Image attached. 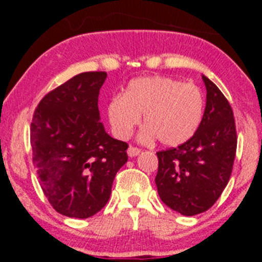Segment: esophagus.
I'll use <instances>...</instances> for the list:
<instances>
[{
  "mask_svg": "<svg viewBox=\"0 0 262 262\" xmlns=\"http://www.w3.org/2000/svg\"><path fill=\"white\" fill-rule=\"evenodd\" d=\"M140 148H136V147H133V145H129L128 149H127V154H128L129 157H135L138 156L139 154H140Z\"/></svg>",
  "mask_w": 262,
  "mask_h": 262,
  "instance_id": "obj_1",
  "label": "esophagus"
}]
</instances>
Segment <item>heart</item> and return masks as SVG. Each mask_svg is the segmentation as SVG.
Here are the masks:
<instances>
[{
	"mask_svg": "<svg viewBox=\"0 0 262 262\" xmlns=\"http://www.w3.org/2000/svg\"><path fill=\"white\" fill-rule=\"evenodd\" d=\"M203 106V96L195 85L160 76L142 77L131 81L123 96L111 98L107 118L114 135L127 139L143 114L145 127L140 140L149 143L157 138L161 144L174 147L195 134Z\"/></svg>",
	"mask_w": 262,
	"mask_h": 262,
	"instance_id": "heart-1",
	"label": "heart"
}]
</instances>
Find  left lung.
Returning a JSON list of instances; mask_svg holds the SVG:
<instances>
[{
    "label": "left lung",
    "instance_id": "1",
    "mask_svg": "<svg viewBox=\"0 0 262 262\" xmlns=\"http://www.w3.org/2000/svg\"><path fill=\"white\" fill-rule=\"evenodd\" d=\"M206 107L201 124L187 142L157 152L155 178L164 203L186 216L205 212L214 205L230 181L235 161V118L219 88L202 76Z\"/></svg>",
    "mask_w": 262,
    "mask_h": 262
}]
</instances>
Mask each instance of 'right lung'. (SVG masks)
I'll return each instance as SVG.
<instances>
[{"label": "right lung", "instance_id": "right-lung-1", "mask_svg": "<svg viewBox=\"0 0 262 262\" xmlns=\"http://www.w3.org/2000/svg\"><path fill=\"white\" fill-rule=\"evenodd\" d=\"M106 72H84L46 94L31 122L32 163L41 190L59 214L93 216L105 207L128 144L99 120Z\"/></svg>", "mask_w": 262, "mask_h": 262}]
</instances>
